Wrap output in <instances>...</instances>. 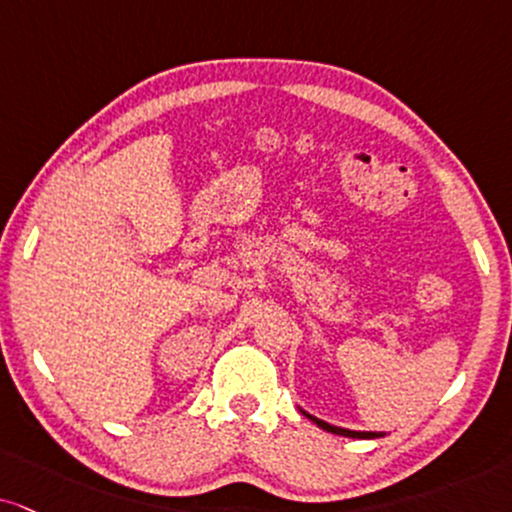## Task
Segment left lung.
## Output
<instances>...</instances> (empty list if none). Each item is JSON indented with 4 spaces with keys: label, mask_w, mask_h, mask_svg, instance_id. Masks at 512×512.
Masks as SVG:
<instances>
[{
    "label": "left lung",
    "mask_w": 512,
    "mask_h": 512,
    "mask_svg": "<svg viewBox=\"0 0 512 512\" xmlns=\"http://www.w3.org/2000/svg\"><path fill=\"white\" fill-rule=\"evenodd\" d=\"M299 410L306 415L308 420L315 422V425H318L320 430H325V432H330V434H342V437H351V439H380V437H384V432H356V430H346V427L330 425V422H325V420L315 418V415H311V413H306L304 408H299Z\"/></svg>",
    "instance_id": "left-lung-1"
}]
</instances>
